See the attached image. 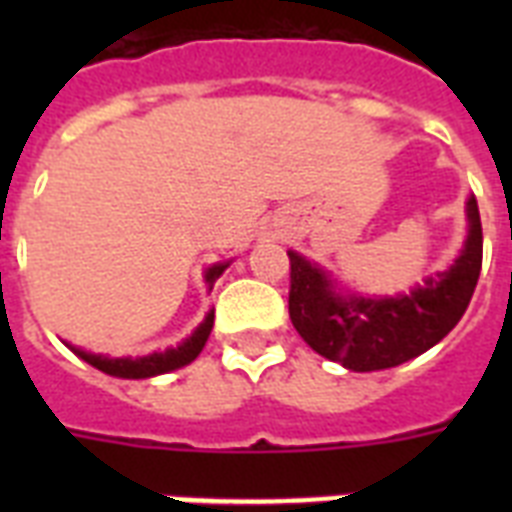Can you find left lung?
Masks as SVG:
<instances>
[{
	"instance_id": "obj_1",
	"label": "left lung",
	"mask_w": 512,
	"mask_h": 512,
	"mask_svg": "<svg viewBox=\"0 0 512 512\" xmlns=\"http://www.w3.org/2000/svg\"><path fill=\"white\" fill-rule=\"evenodd\" d=\"M468 236L446 271L393 297L342 292L324 268L289 249V319L319 356L350 372H377L417 358L444 340L478 284L484 233L476 196L465 201Z\"/></svg>"
}]
</instances>
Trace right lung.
Wrapping results in <instances>:
<instances>
[{
    "label": "right lung",
    "instance_id": "obj_1",
    "mask_svg": "<svg viewBox=\"0 0 512 512\" xmlns=\"http://www.w3.org/2000/svg\"><path fill=\"white\" fill-rule=\"evenodd\" d=\"M231 263H215L209 265L207 271H204V281H207L209 292L215 287V281L223 276V271ZM212 324H215V311H209L204 316L199 327L193 329L191 337H185L177 348H167L159 350V353H148V356H124V358H111V356H100V353H90V350L76 348V345H68V348L74 350L76 356L87 361L90 366L100 369V372L111 374V377H122V380H146V377H156V374H167L175 372L180 366L191 364L193 358L199 356L201 348L207 345V337L212 332Z\"/></svg>",
    "mask_w": 512,
    "mask_h": 512
}]
</instances>
